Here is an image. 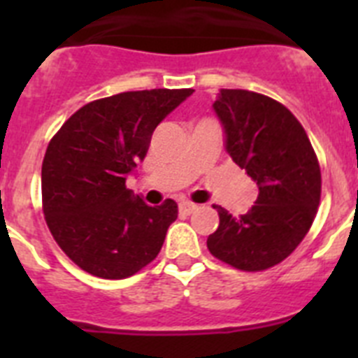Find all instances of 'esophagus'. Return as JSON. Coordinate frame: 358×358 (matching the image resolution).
I'll return each instance as SVG.
<instances>
[{"mask_svg":"<svg viewBox=\"0 0 358 358\" xmlns=\"http://www.w3.org/2000/svg\"><path fill=\"white\" fill-rule=\"evenodd\" d=\"M197 210V204H194V202H189V201H182L181 204H179V211L185 215H189V213H194V211Z\"/></svg>","mask_w":358,"mask_h":358,"instance_id":"1","label":"esophagus"}]
</instances>
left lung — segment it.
<instances>
[{"label": "left lung", "mask_w": 358, "mask_h": 358, "mask_svg": "<svg viewBox=\"0 0 358 358\" xmlns=\"http://www.w3.org/2000/svg\"><path fill=\"white\" fill-rule=\"evenodd\" d=\"M226 152L258 186L255 206L233 217L218 211L208 249L240 271H265L299 245L317 213L321 170L296 116L273 98L245 90H220L213 103Z\"/></svg>", "instance_id": "obj_1"}]
</instances>
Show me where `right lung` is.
Wrapping results in <instances>:
<instances>
[{
  "label": "right lung",
  "mask_w": 358,
  "mask_h": 358,
  "mask_svg": "<svg viewBox=\"0 0 358 358\" xmlns=\"http://www.w3.org/2000/svg\"><path fill=\"white\" fill-rule=\"evenodd\" d=\"M194 90L127 91L75 113L43 161V210L59 248L82 271L123 280L150 264L177 218L172 199L152 208L125 186L152 132Z\"/></svg>",
  "instance_id": "add662e5"
}]
</instances>
